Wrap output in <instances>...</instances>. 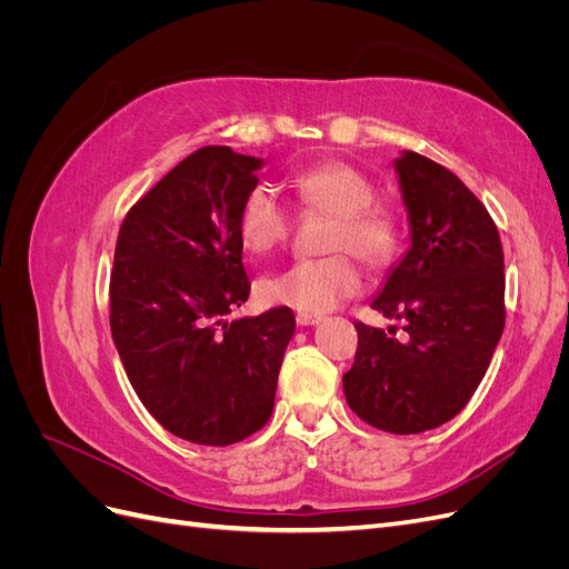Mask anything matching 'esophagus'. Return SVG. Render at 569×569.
Instances as JSON below:
<instances>
[{"instance_id":"esophagus-1","label":"esophagus","mask_w":569,"mask_h":569,"mask_svg":"<svg viewBox=\"0 0 569 569\" xmlns=\"http://www.w3.org/2000/svg\"><path fill=\"white\" fill-rule=\"evenodd\" d=\"M320 322H322V316H311V313H299V316H297V325H301V327L320 325Z\"/></svg>"}]
</instances>
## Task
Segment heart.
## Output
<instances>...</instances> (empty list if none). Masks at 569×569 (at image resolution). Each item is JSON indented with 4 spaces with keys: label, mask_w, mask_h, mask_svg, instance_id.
Wrapping results in <instances>:
<instances>
[{
    "label": "heart",
    "mask_w": 569,
    "mask_h": 569,
    "mask_svg": "<svg viewBox=\"0 0 569 569\" xmlns=\"http://www.w3.org/2000/svg\"><path fill=\"white\" fill-rule=\"evenodd\" d=\"M306 211L332 218L325 239V258H303L280 272L266 274L256 295L270 306H289L295 311L320 316L339 301L353 297L363 284L356 256L372 268L389 263L399 249L396 218L375 206V184L358 168L341 161H325L301 170L291 180ZM239 234L251 251H270L284 242L291 213L280 194L266 182H256L239 206Z\"/></svg>",
    "instance_id": "obj_1"
}]
</instances>
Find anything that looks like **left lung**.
I'll list each match as a JSON object with an SVG mask.
<instances>
[{
    "label": "left lung",
    "mask_w": 569,
    "mask_h": 569,
    "mask_svg": "<svg viewBox=\"0 0 569 569\" xmlns=\"http://www.w3.org/2000/svg\"><path fill=\"white\" fill-rule=\"evenodd\" d=\"M410 249L372 299L393 330L356 322L343 396L360 420L420 435L456 418L487 375L506 325L503 247L489 211L449 168L416 151L393 161Z\"/></svg>",
    "instance_id": "obj_1"
}]
</instances>
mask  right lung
<instances>
[{
  "mask_svg": "<svg viewBox=\"0 0 569 569\" xmlns=\"http://www.w3.org/2000/svg\"><path fill=\"white\" fill-rule=\"evenodd\" d=\"M263 159L189 153L126 216L111 272V335L128 380L170 435L237 443L274 403L295 313L228 316L249 299L239 206Z\"/></svg>",
  "mask_w": 569,
  "mask_h": 569,
  "instance_id": "1",
  "label": "right lung"
}]
</instances>
